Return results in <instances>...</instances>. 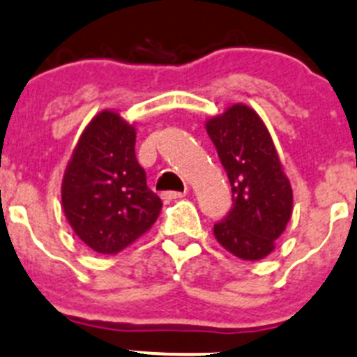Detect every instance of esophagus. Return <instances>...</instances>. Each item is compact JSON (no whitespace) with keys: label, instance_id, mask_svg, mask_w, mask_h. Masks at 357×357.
I'll list each match as a JSON object with an SVG mask.
<instances>
[{"label":"esophagus","instance_id":"34e87169","mask_svg":"<svg viewBox=\"0 0 357 357\" xmlns=\"http://www.w3.org/2000/svg\"><path fill=\"white\" fill-rule=\"evenodd\" d=\"M186 195V192H165L163 199H183Z\"/></svg>","mask_w":357,"mask_h":357}]
</instances>
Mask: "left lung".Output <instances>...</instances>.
<instances>
[{"mask_svg":"<svg viewBox=\"0 0 357 357\" xmlns=\"http://www.w3.org/2000/svg\"><path fill=\"white\" fill-rule=\"evenodd\" d=\"M232 190V209L213 229L216 241L243 261L275 250L292 216V186L268 126L245 103L206 119Z\"/></svg>","mask_w":357,"mask_h":357,"instance_id":"obj_1","label":"left lung"}]
</instances>
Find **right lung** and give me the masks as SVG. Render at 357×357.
<instances>
[{"label": "right lung", "mask_w": 357, "mask_h": 357, "mask_svg": "<svg viewBox=\"0 0 357 357\" xmlns=\"http://www.w3.org/2000/svg\"><path fill=\"white\" fill-rule=\"evenodd\" d=\"M137 130L103 109L82 130L61 181V208L86 246L116 255L153 227L162 201L135 158Z\"/></svg>", "instance_id": "add662e5"}]
</instances>
